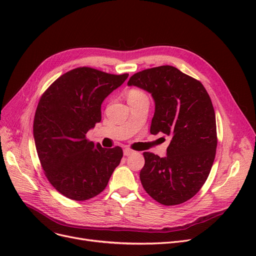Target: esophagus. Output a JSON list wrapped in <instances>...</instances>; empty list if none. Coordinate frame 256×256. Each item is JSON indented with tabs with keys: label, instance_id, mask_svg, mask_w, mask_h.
<instances>
[{
	"label": "esophagus",
	"instance_id": "34e87169",
	"mask_svg": "<svg viewBox=\"0 0 256 256\" xmlns=\"http://www.w3.org/2000/svg\"><path fill=\"white\" fill-rule=\"evenodd\" d=\"M134 154V150H130V148H124V154L126 156H130V154Z\"/></svg>",
	"mask_w": 256,
	"mask_h": 256
}]
</instances>
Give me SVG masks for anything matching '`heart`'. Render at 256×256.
<instances>
[{"label":"heart","instance_id":"1","mask_svg":"<svg viewBox=\"0 0 256 256\" xmlns=\"http://www.w3.org/2000/svg\"><path fill=\"white\" fill-rule=\"evenodd\" d=\"M146 98L145 93L142 92L141 90L132 89V90H130L128 93V100H137V98Z\"/></svg>","mask_w":256,"mask_h":256}]
</instances>
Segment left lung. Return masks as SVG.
<instances>
[{
  "mask_svg": "<svg viewBox=\"0 0 256 256\" xmlns=\"http://www.w3.org/2000/svg\"><path fill=\"white\" fill-rule=\"evenodd\" d=\"M128 85L152 94V135L171 137L165 158L143 154L144 190L160 204H184L204 186L216 156V115L208 93L199 80L170 65L132 74Z\"/></svg>",
  "mask_w": 256,
  "mask_h": 256,
  "instance_id": "obj_1",
  "label": "left lung"
}]
</instances>
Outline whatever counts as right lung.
<instances>
[{"label":"right lung","mask_w":256,"mask_h":256,"mask_svg":"<svg viewBox=\"0 0 256 256\" xmlns=\"http://www.w3.org/2000/svg\"><path fill=\"white\" fill-rule=\"evenodd\" d=\"M128 74L78 67L58 78L40 98L33 135L50 184L65 197L83 201L104 190L124 156L121 147L102 148L86 139L102 120V104Z\"/></svg>","instance_id":"obj_1"}]
</instances>
